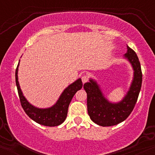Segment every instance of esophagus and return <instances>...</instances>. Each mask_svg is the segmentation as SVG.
I'll use <instances>...</instances> for the list:
<instances>
[{
    "instance_id": "esophagus-1",
    "label": "esophagus",
    "mask_w": 155,
    "mask_h": 155,
    "mask_svg": "<svg viewBox=\"0 0 155 155\" xmlns=\"http://www.w3.org/2000/svg\"><path fill=\"white\" fill-rule=\"evenodd\" d=\"M88 80H89V78L87 75H84V76H81V81H82V82L84 84L86 83L87 81H88Z\"/></svg>"
}]
</instances>
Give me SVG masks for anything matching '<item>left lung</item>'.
<instances>
[{
    "instance_id": "left-lung-1",
    "label": "left lung",
    "mask_w": 155,
    "mask_h": 155,
    "mask_svg": "<svg viewBox=\"0 0 155 155\" xmlns=\"http://www.w3.org/2000/svg\"><path fill=\"white\" fill-rule=\"evenodd\" d=\"M127 52L124 58L130 63L133 70V78L128 91L117 103L110 102L105 97L100 85L90 78L89 82L84 84L87 95V111L90 119L98 125L113 126L123 122L134 108L141 88L142 72L138 56L132 49L127 46Z\"/></svg>"
}]
</instances>
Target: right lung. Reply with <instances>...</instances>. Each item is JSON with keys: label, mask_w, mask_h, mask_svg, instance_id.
<instances>
[{"label": "right lung", "mask_w": 155, "mask_h": 155, "mask_svg": "<svg viewBox=\"0 0 155 155\" xmlns=\"http://www.w3.org/2000/svg\"><path fill=\"white\" fill-rule=\"evenodd\" d=\"M19 65V61L15 72L16 84H17V90H18L21 105L25 112L30 118L42 125L54 127V126L60 125V124L63 123L67 117L68 109L69 104L73 97L78 90L82 88L83 84L81 79L79 78L74 82L68 85L63 90L58 100L52 106L46 108H37L30 104L23 95L18 81Z\"/></svg>", "instance_id": "right-lung-1"}]
</instances>
